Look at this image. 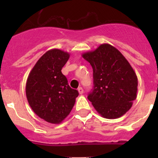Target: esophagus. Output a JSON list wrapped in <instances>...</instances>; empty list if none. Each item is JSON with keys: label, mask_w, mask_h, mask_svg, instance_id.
Returning a JSON list of instances; mask_svg holds the SVG:
<instances>
[{"label": "esophagus", "mask_w": 158, "mask_h": 158, "mask_svg": "<svg viewBox=\"0 0 158 158\" xmlns=\"http://www.w3.org/2000/svg\"><path fill=\"white\" fill-rule=\"evenodd\" d=\"M78 92H79V93L80 94V95H82V94L83 93L84 90H83V89L82 88V87H79V88L78 89Z\"/></svg>", "instance_id": "1"}]
</instances>
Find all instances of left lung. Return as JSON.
<instances>
[{"mask_svg": "<svg viewBox=\"0 0 158 158\" xmlns=\"http://www.w3.org/2000/svg\"><path fill=\"white\" fill-rule=\"evenodd\" d=\"M93 69L94 86L88 99L100 115L120 118L136 99L138 77L120 51L108 44L82 56Z\"/></svg>", "mask_w": 158, "mask_h": 158, "instance_id": "left-lung-1", "label": "left lung"}]
</instances>
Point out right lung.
Instances as JSON below:
<instances>
[{"label":"right lung","instance_id":"right-lung-1","mask_svg":"<svg viewBox=\"0 0 158 158\" xmlns=\"http://www.w3.org/2000/svg\"><path fill=\"white\" fill-rule=\"evenodd\" d=\"M69 53L59 49L48 50L30 71L26 95L32 110L51 124H60L69 115L79 92L70 88L62 68Z\"/></svg>","mask_w":158,"mask_h":158}]
</instances>
